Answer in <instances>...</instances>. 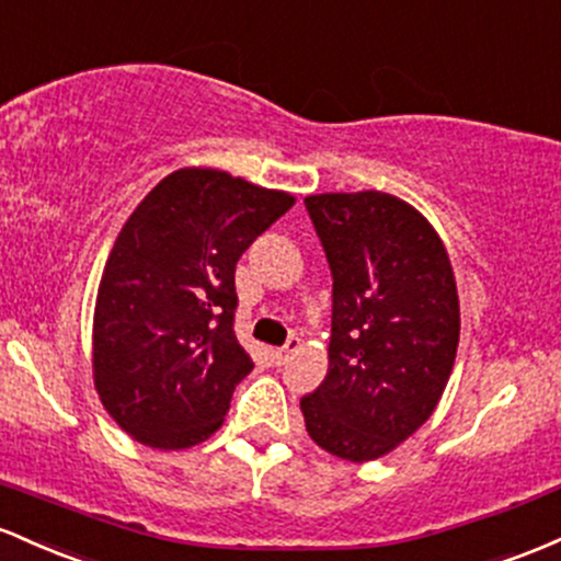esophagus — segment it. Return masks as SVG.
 I'll return each instance as SVG.
<instances>
[{
    "label": "esophagus",
    "instance_id": "esophagus-1",
    "mask_svg": "<svg viewBox=\"0 0 561 561\" xmlns=\"http://www.w3.org/2000/svg\"><path fill=\"white\" fill-rule=\"evenodd\" d=\"M299 347H301V339H299V336H291V339H288V342H286V347L273 350V363H275V365H286L288 360H291L294 352H299Z\"/></svg>",
    "mask_w": 561,
    "mask_h": 561
}]
</instances>
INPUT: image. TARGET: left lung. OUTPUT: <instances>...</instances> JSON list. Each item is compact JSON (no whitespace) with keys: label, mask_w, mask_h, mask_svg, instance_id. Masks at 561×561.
<instances>
[{"label":"left lung","mask_w":561,"mask_h":561,"mask_svg":"<svg viewBox=\"0 0 561 561\" xmlns=\"http://www.w3.org/2000/svg\"><path fill=\"white\" fill-rule=\"evenodd\" d=\"M333 278L329 374L301 398L310 437L374 461L432 416L456 363L461 312L443 241L379 191L305 198Z\"/></svg>","instance_id":"1"}]
</instances>
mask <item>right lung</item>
Wrapping results in <instances>:
<instances>
[{"instance_id": "add662e5", "label": "right lung", "mask_w": 561, "mask_h": 561, "mask_svg": "<svg viewBox=\"0 0 561 561\" xmlns=\"http://www.w3.org/2000/svg\"><path fill=\"white\" fill-rule=\"evenodd\" d=\"M294 206L283 191L219 169H178L113 243L92 325L94 389L137 443L209 439L254 363L238 344L236 264Z\"/></svg>"}]
</instances>
